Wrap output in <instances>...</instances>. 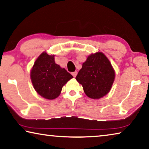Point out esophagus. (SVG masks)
Instances as JSON below:
<instances>
[{"label": "esophagus", "mask_w": 149, "mask_h": 149, "mask_svg": "<svg viewBox=\"0 0 149 149\" xmlns=\"http://www.w3.org/2000/svg\"><path fill=\"white\" fill-rule=\"evenodd\" d=\"M77 72H72V75H73V76H74V77H75V76H76V75H77Z\"/></svg>", "instance_id": "34e87169"}]
</instances>
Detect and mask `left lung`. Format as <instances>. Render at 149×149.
I'll use <instances>...</instances> for the list:
<instances>
[{"mask_svg": "<svg viewBox=\"0 0 149 149\" xmlns=\"http://www.w3.org/2000/svg\"><path fill=\"white\" fill-rule=\"evenodd\" d=\"M115 78V72L104 54L97 52L87 56L75 79L82 85L86 95L99 100L111 89Z\"/></svg>", "mask_w": 149, "mask_h": 149, "instance_id": "obj_1", "label": "left lung"}]
</instances>
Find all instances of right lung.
Returning a JSON list of instances; mask_svg holds the SVG:
<instances>
[{"label":"right lung","mask_w":149,"mask_h":149,"mask_svg":"<svg viewBox=\"0 0 149 149\" xmlns=\"http://www.w3.org/2000/svg\"><path fill=\"white\" fill-rule=\"evenodd\" d=\"M54 55L44 51L35 61L30 79L35 91L46 100H52L60 95L62 87L73 76L55 62Z\"/></svg>","instance_id":"add662e5"}]
</instances>
